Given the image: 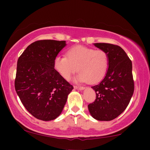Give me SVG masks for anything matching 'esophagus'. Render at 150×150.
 I'll return each instance as SVG.
<instances>
[{
    "instance_id": "esophagus-1",
    "label": "esophagus",
    "mask_w": 150,
    "mask_h": 150,
    "mask_svg": "<svg viewBox=\"0 0 150 150\" xmlns=\"http://www.w3.org/2000/svg\"><path fill=\"white\" fill-rule=\"evenodd\" d=\"M74 88L76 89H79V90H83L85 89L84 87H79V86H74Z\"/></svg>"
}]
</instances>
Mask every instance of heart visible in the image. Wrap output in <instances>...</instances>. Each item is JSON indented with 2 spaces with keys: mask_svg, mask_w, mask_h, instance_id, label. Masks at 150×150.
<instances>
[{
  "mask_svg": "<svg viewBox=\"0 0 150 150\" xmlns=\"http://www.w3.org/2000/svg\"><path fill=\"white\" fill-rule=\"evenodd\" d=\"M109 65L108 53L83 46L70 48L65 56H58L53 61V68L65 80H68L78 70L75 81L95 84L106 75Z\"/></svg>",
  "mask_w": 150,
  "mask_h": 150,
  "instance_id": "heart-1",
  "label": "heart"
}]
</instances>
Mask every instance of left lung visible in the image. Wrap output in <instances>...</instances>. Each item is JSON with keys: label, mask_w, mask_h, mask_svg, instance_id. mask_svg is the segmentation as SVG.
Returning a JSON list of instances; mask_svg holds the SVG:
<instances>
[{"label": "left lung", "mask_w": 150, "mask_h": 150, "mask_svg": "<svg viewBox=\"0 0 150 150\" xmlns=\"http://www.w3.org/2000/svg\"><path fill=\"white\" fill-rule=\"evenodd\" d=\"M94 45L108 53L109 65L102 81L92 87L96 99L88 105V109L96 120L108 121L125 111L133 94L132 61L119 46L106 43Z\"/></svg>", "instance_id": "8db88e82"}]
</instances>
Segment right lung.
I'll use <instances>...</instances> for the list:
<instances>
[{"label": "right lung", "instance_id": "add662e5", "mask_svg": "<svg viewBox=\"0 0 150 150\" xmlns=\"http://www.w3.org/2000/svg\"><path fill=\"white\" fill-rule=\"evenodd\" d=\"M65 46V41H37L18 58L15 90L37 119L49 121L59 116L73 89L53 68L55 58Z\"/></svg>", "mask_w": 150, "mask_h": 150}]
</instances>
